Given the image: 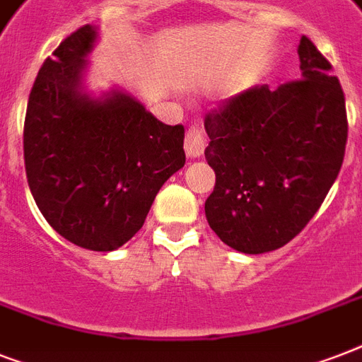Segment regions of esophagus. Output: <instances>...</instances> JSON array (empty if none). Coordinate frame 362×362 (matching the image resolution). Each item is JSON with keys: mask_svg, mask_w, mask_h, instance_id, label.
I'll return each mask as SVG.
<instances>
[{"mask_svg": "<svg viewBox=\"0 0 362 362\" xmlns=\"http://www.w3.org/2000/svg\"><path fill=\"white\" fill-rule=\"evenodd\" d=\"M204 146H206V139L203 135V129L199 125H189L186 131V139H184V148H186L187 158H199L203 156Z\"/></svg>", "mask_w": 362, "mask_h": 362, "instance_id": "esophagus-1", "label": "esophagus"}]
</instances>
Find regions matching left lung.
<instances>
[{"label":"left lung","instance_id":"obj_1","mask_svg":"<svg viewBox=\"0 0 362 362\" xmlns=\"http://www.w3.org/2000/svg\"><path fill=\"white\" fill-rule=\"evenodd\" d=\"M303 78L250 88L204 116V158L216 173L204 203L212 231L242 253L286 246L337 180L348 142L346 99L332 65L308 37Z\"/></svg>","mask_w":362,"mask_h":362}]
</instances>
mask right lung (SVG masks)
I'll return each mask as SVG.
<instances>
[{"label": "right lung", "instance_id": "obj_1", "mask_svg": "<svg viewBox=\"0 0 362 362\" xmlns=\"http://www.w3.org/2000/svg\"><path fill=\"white\" fill-rule=\"evenodd\" d=\"M95 37L93 25H82L39 69L25 110L24 163L54 231L112 252L141 229L159 187L186 163L184 125L159 122L127 93L82 92Z\"/></svg>", "mask_w": 362, "mask_h": 362}]
</instances>
